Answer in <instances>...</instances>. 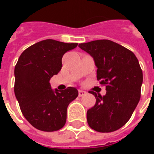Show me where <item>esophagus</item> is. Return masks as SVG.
<instances>
[{
  "mask_svg": "<svg viewBox=\"0 0 154 154\" xmlns=\"http://www.w3.org/2000/svg\"><path fill=\"white\" fill-rule=\"evenodd\" d=\"M86 93H87V91H82V90L78 91V96H79V97H82V96H84Z\"/></svg>",
  "mask_w": 154,
  "mask_h": 154,
  "instance_id": "esophagus-1",
  "label": "esophagus"
}]
</instances>
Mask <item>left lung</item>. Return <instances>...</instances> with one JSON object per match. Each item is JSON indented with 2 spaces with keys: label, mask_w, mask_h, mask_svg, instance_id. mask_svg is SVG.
I'll list each match as a JSON object with an SVG mask.
<instances>
[{
  "label": "left lung",
  "mask_w": 154,
  "mask_h": 154,
  "mask_svg": "<svg viewBox=\"0 0 154 154\" xmlns=\"http://www.w3.org/2000/svg\"><path fill=\"white\" fill-rule=\"evenodd\" d=\"M93 57L97 80L105 84L106 94L94 91L97 101L87 110V123L97 132L116 131L128 122L140 99L143 72L136 56L122 45L108 39L79 44Z\"/></svg>",
  "instance_id": "1"
}]
</instances>
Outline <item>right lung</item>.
<instances>
[{
    "label": "right lung",
    "instance_id": "1",
    "mask_svg": "<svg viewBox=\"0 0 154 154\" xmlns=\"http://www.w3.org/2000/svg\"><path fill=\"white\" fill-rule=\"evenodd\" d=\"M77 44L46 39L33 44L20 56L15 67V95L25 118L36 129H62L68 105L78 96L76 87L52 89L49 81L63 67L62 57Z\"/></svg>",
    "mask_w": 154,
    "mask_h": 154
}]
</instances>
